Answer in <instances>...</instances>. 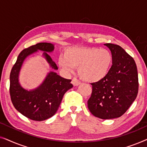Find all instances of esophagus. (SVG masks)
Returning a JSON list of instances; mask_svg holds the SVG:
<instances>
[{
  "label": "esophagus",
  "instance_id": "esophagus-1",
  "mask_svg": "<svg viewBox=\"0 0 147 147\" xmlns=\"http://www.w3.org/2000/svg\"><path fill=\"white\" fill-rule=\"evenodd\" d=\"M71 83H72V84H73L74 86H77L78 85H80V84H81V82H80V80H78L77 78H74L73 79H72V80H71Z\"/></svg>",
  "mask_w": 147,
  "mask_h": 147
}]
</instances>
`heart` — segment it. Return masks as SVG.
<instances>
[{
  "label": "heart",
  "mask_w": 147,
  "mask_h": 147,
  "mask_svg": "<svg viewBox=\"0 0 147 147\" xmlns=\"http://www.w3.org/2000/svg\"><path fill=\"white\" fill-rule=\"evenodd\" d=\"M112 55L106 49L97 47H71L58 59L59 67L66 73H72L78 67L82 79L87 82L100 81L107 75L112 63Z\"/></svg>",
  "instance_id": "b5f03b06"
}]
</instances>
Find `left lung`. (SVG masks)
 <instances>
[{
	"instance_id": "left-lung-1",
	"label": "left lung",
	"mask_w": 147,
	"mask_h": 147,
	"mask_svg": "<svg viewBox=\"0 0 147 147\" xmlns=\"http://www.w3.org/2000/svg\"><path fill=\"white\" fill-rule=\"evenodd\" d=\"M104 45L111 51L112 65L105 77L92 84L88 107L96 117L112 119L123 115L136 99L138 72L134 59L123 48L112 43Z\"/></svg>"
}]
</instances>
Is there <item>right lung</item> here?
Listing matches in <instances>:
<instances>
[{"instance_id": "obj_1", "label": "right lung", "mask_w": 147, "mask_h": 147, "mask_svg": "<svg viewBox=\"0 0 147 147\" xmlns=\"http://www.w3.org/2000/svg\"><path fill=\"white\" fill-rule=\"evenodd\" d=\"M53 50L54 45L49 43H39L23 49L10 74V95L14 107L23 116L35 121H43L53 116L64 94L73 87L71 80L65 79L53 71H50L43 83L34 90L29 91L19 84V75L23 61L37 51H44L43 56L50 67L57 69V65L47 53Z\"/></svg>"}]
</instances>
